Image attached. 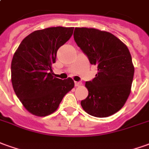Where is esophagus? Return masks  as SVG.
<instances>
[{"instance_id": "obj_1", "label": "esophagus", "mask_w": 149, "mask_h": 149, "mask_svg": "<svg viewBox=\"0 0 149 149\" xmlns=\"http://www.w3.org/2000/svg\"><path fill=\"white\" fill-rule=\"evenodd\" d=\"M74 85H75V87H80L82 85V83L81 82H74Z\"/></svg>"}]
</instances>
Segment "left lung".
Returning <instances> with one entry per match:
<instances>
[{"label": "left lung", "instance_id": "8db88e82", "mask_svg": "<svg viewBox=\"0 0 149 149\" xmlns=\"http://www.w3.org/2000/svg\"><path fill=\"white\" fill-rule=\"evenodd\" d=\"M74 39L98 70L85 84L88 96L81 101L82 107L96 118L113 115L131 93L135 69L129 49L113 34L95 28L75 27Z\"/></svg>", "mask_w": 149, "mask_h": 149}]
</instances>
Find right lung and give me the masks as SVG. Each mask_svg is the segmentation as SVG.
<instances>
[{"instance_id": "1", "label": "right lung", "mask_w": 149, "mask_h": 149, "mask_svg": "<svg viewBox=\"0 0 149 149\" xmlns=\"http://www.w3.org/2000/svg\"><path fill=\"white\" fill-rule=\"evenodd\" d=\"M74 27H49L28 35L18 46L11 62V81L23 106L34 115L53 113L74 86L72 79L53 77L52 65L58 49L70 40Z\"/></svg>"}]
</instances>
